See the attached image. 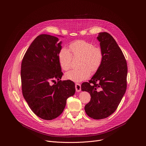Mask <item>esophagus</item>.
Returning <instances> with one entry per match:
<instances>
[{
  "label": "esophagus",
  "mask_w": 146,
  "mask_h": 146,
  "mask_svg": "<svg viewBox=\"0 0 146 146\" xmlns=\"http://www.w3.org/2000/svg\"><path fill=\"white\" fill-rule=\"evenodd\" d=\"M75 87L77 92H80L81 91V84H79V83H76L75 85Z\"/></svg>",
  "instance_id": "obj_1"
}]
</instances>
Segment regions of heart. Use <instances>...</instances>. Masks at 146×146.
<instances>
[{
  "instance_id": "1",
  "label": "heart",
  "mask_w": 146,
  "mask_h": 146,
  "mask_svg": "<svg viewBox=\"0 0 146 146\" xmlns=\"http://www.w3.org/2000/svg\"><path fill=\"white\" fill-rule=\"evenodd\" d=\"M69 50L62 48L58 54L59 65L62 70L67 71L72 67L73 56L81 57L78 69L72 70L65 74V77L75 82L87 79L92 73L100 68L103 59L102 50L85 40H77L69 45Z\"/></svg>"
}]
</instances>
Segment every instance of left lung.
<instances>
[{
  "label": "left lung",
  "mask_w": 146,
  "mask_h": 146,
  "mask_svg": "<svg viewBox=\"0 0 146 146\" xmlns=\"http://www.w3.org/2000/svg\"><path fill=\"white\" fill-rule=\"evenodd\" d=\"M103 53L102 64L88 82L81 84V91L90 94L85 106L87 114L95 119L106 118L117 109L125 93L128 68L125 58L114 38L107 32L97 37Z\"/></svg>",
  "instance_id": "obj_1"
}]
</instances>
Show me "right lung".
Instances as JSON below:
<instances>
[{
	"label": "right lung",
	"instance_id": "1",
	"mask_svg": "<svg viewBox=\"0 0 146 146\" xmlns=\"http://www.w3.org/2000/svg\"><path fill=\"white\" fill-rule=\"evenodd\" d=\"M49 35L38 36L22 60L21 78L24 99L38 117L51 120L63 112L67 99L76 91L71 80L61 81L63 73L58 60L62 42ZM57 79L52 85L51 82Z\"/></svg>",
	"mask_w": 146,
	"mask_h": 146
}]
</instances>
